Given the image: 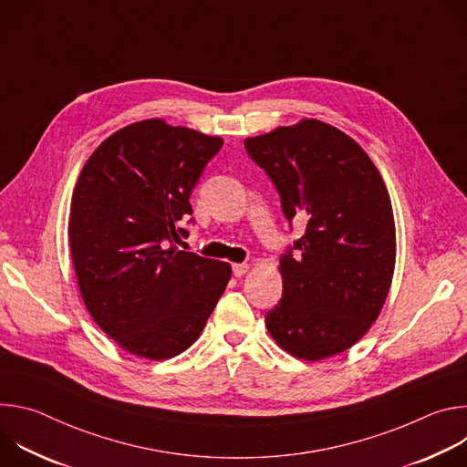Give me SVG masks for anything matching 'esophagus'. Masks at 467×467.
Segmentation results:
<instances>
[{
    "instance_id": "esophagus-1",
    "label": "esophagus",
    "mask_w": 467,
    "mask_h": 467,
    "mask_svg": "<svg viewBox=\"0 0 467 467\" xmlns=\"http://www.w3.org/2000/svg\"><path fill=\"white\" fill-rule=\"evenodd\" d=\"M249 270L247 264H233V274L234 277H242Z\"/></svg>"
}]
</instances>
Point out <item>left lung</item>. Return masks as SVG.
Instances as JSON below:
<instances>
[{
  "instance_id": "1",
  "label": "left lung",
  "mask_w": 467,
  "mask_h": 467,
  "mask_svg": "<svg viewBox=\"0 0 467 467\" xmlns=\"http://www.w3.org/2000/svg\"><path fill=\"white\" fill-rule=\"evenodd\" d=\"M268 173L286 220L305 234L281 256L283 297L265 314L272 338L296 358L323 360L353 348L379 317L395 268V222L368 153L314 118L245 139Z\"/></svg>"
}]
</instances>
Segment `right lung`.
<instances>
[{
    "instance_id": "1",
    "label": "right lung",
    "mask_w": 467,
    "mask_h": 467,
    "mask_svg": "<svg viewBox=\"0 0 467 467\" xmlns=\"http://www.w3.org/2000/svg\"><path fill=\"white\" fill-rule=\"evenodd\" d=\"M220 137L151 118L103 140L72 195L68 240L87 310L121 349L148 360L186 351L231 279L227 262L179 251L190 193Z\"/></svg>"
}]
</instances>
